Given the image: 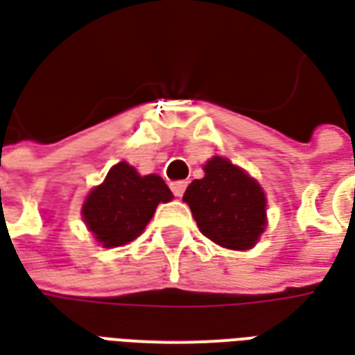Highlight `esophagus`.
<instances>
[{
    "label": "esophagus",
    "mask_w": 355,
    "mask_h": 355,
    "mask_svg": "<svg viewBox=\"0 0 355 355\" xmlns=\"http://www.w3.org/2000/svg\"><path fill=\"white\" fill-rule=\"evenodd\" d=\"M186 186H188V182H186V180H175V182L171 184V190H173V193H175L177 198H180V196L184 193Z\"/></svg>",
    "instance_id": "esophagus-1"
}]
</instances>
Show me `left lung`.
<instances>
[{
	"instance_id": "1",
	"label": "left lung",
	"mask_w": 355,
	"mask_h": 355,
	"mask_svg": "<svg viewBox=\"0 0 355 355\" xmlns=\"http://www.w3.org/2000/svg\"><path fill=\"white\" fill-rule=\"evenodd\" d=\"M190 205L205 238L218 245L245 251L257 243L266 226V198L257 180L226 157H213L205 177L186 188Z\"/></svg>"
}]
</instances>
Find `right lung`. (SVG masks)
Instances as JSON below:
<instances>
[{"label":"right lung","mask_w":355,"mask_h":355,"mask_svg":"<svg viewBox=\"0 0 355 355\" xmlns=\"http://www.w3.org/2000/svg\"><path fill=\"white\" fill-rule=\"evenodd\" d=\"M173 193L157 175L140 177L131 165L117 163L83 203V220L102 247H119L142 234L157 203Z\"/></svg>","instance_id":"right-lung-1"}]
</instances>
